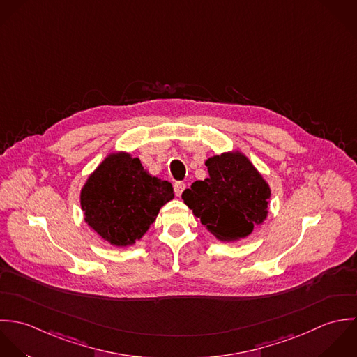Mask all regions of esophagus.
I'll list each match as a JSON object with an SVG mask.
<instances>
[{"label":"esophagus","mask_w":357,"mask_h":357,"mask_svg":"<svg viewBox=\"0 0 357 357\" xmlns=\"http://www.w3.org/2000/svg\"><path fill=\"white\" fill-rule=\"evenodd\" d=\"M185 188H186V185H185L183 182H175V185H174V192H175V195L179 197V196L182 195V192L185 190Z\"/></svg>","instance_id":"1"}]
</instances>
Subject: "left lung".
<instances>
[{"label": "left lung", "mask_w": 357, "mask_h": 357, "mask_svg": "<svg viewBox=\"0 0 357 357\" xmlns=\"http://www.w3.org/2000/svg\"><path fill=\"white\" fill-rule=\"evenodd\" d=\"M206 165L208 178L182 193L185 204L218 240L247 237L268 216V182L238 150L210 157Z\"/></svg>", "instance_id": "left-lung-1"}]
</instances>
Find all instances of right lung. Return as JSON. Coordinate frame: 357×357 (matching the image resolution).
Listing matches in <instances>:
<instances>
[{
  "instance_id": "right-lung-1",
  "label": "right lung",
  "mask_w": 357,
  "mask_h": 357,
  "mask_svg": "<svg viewBox=\"0 0 357 357\" xmlns=\"http://www.w3.org/2000/svg\"><path fill=\"white\" fill-rule=\"evenodd\" d=\"M172 199V185L150 175L138 157L126 151L109 154L79 195L88 226L116 247L141 240L160 208Z\"/></svg>"
}]
</instances>
